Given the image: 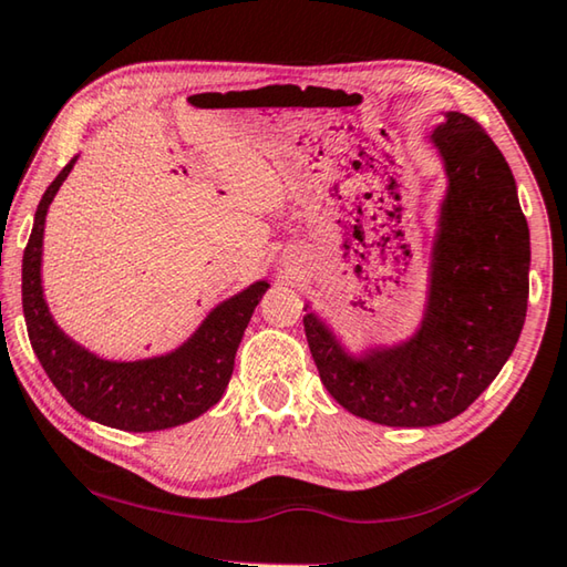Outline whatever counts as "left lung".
Here are the masks:
<instances>
[{"mask_svg":"<svg viewBox=\"0 0 567 567\" xmlns=\"http://www.w3.org/2000/svg\"><path fill=\"white\" fill-rule=\"evenodd\" d=\"M431 141L446 164L449 194L424 326L409 343L355 361L312 312L302 318L330 396L383 426L460 416L502 371L525 326L529 229L505 156L464 113H446Z\"/></svg>","mask_w":567,"mask_h":567,"instance_id":"1","label":"left lung"}]
</instances>
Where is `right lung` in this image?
Here are the masks:
<instances>
[{"label":"right lung","mask_w":567,"mask_h":567,"mask_svg":"<svg viewBox=\"0 0 567 567\" xmlns=\"http://www.w3.org/2000/svg\"><path fill=\"white\" fill-rule=\"evenodd\" d=\"M73 164L75 158L42 194L22 257V310L34 355L70 406L97 424L121 431H161L186 424L221 399L235 371L239 340L269 285L255 282L221 302L192 340L168 355L113 363L87 353L55 326L40 280L44 217Z\"/></svg>","instance_id":"right-lung-1"}]
</instances>
